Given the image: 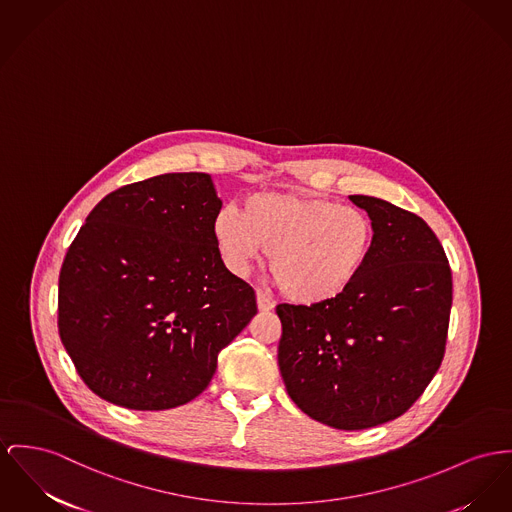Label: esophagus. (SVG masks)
Here are the masks:
<instances>
[{
    "label": "esophagus",
    "mask_w": 512,
    "mask_h": 512,
    "mask_svg": "<svg viewBox=\"0 0 512 512\" xmlns=\"http://www.w3.org/2000/svg\"><path fill=\"white\" fill-rule=\"evenodd\" d=\"M256 303H258V308H260L262 312H270L273 308L272 299H270L266 293H262V291L256 293Z\"/></svg>",
    "instance_id": "34e87169"
}]
</instances>
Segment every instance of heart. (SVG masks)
Returning a JSON list of instances; mask_svg holds the SVG:
<instances>
[{
	"instance_id": "obj_1",
	"label": "heart",
	"mask_w": 512,
	"mask_h": 512,
	"mask_svg": "<svg viewBox=\"0 0 512 512\" xmlns=\"http://www.w3.org/2000/svg\"><path fill=\"white\" fill-rule=\"evenodd\" d=\"M211 231L221 260L239 277L270 252L285 297L307 307L349 291L375 248V225L363 209L297 192H258L240 211L223 207Z\"/></svg>"
}]
</instances>
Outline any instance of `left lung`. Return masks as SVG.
<instances>
[{"instance_id": "obj_1", "label": "left lung", "mask_w": 512, "mask_h": 512, "mask_svg": "<svg viewBox=\"0 0 512 512\" xmlns=\"http://www.w3.org/2000/svg\"><path fill=\"white\" fill-rule=\"evenodd\" d=\"M375 225L361 277L322 305H277V363L291 400L341 431L406 413L439 371L452 273L431 227L373 196H349Z\"/></svg>"}]
</instances>
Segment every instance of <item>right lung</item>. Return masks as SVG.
Returning <instances> with one entry per match:
<instances>
[{
  "label": "right lung",
  "instance_id": "obj_1",
  "mask_svg": "<svg viewBox=\"0 0 512 512\" xmlns=\"http://www.w3.org/2000/svg\"><path fill=\"white\" fill-rule=\"evenodd\" d=\"M219 209L209 174L169 172L110 192L71 242L58 330L106 402L159 411L194 400L258 312L215 246Z\"/></svg>",
  "mask_w": 512,
  "mask_h": 512
}]
</instances>
